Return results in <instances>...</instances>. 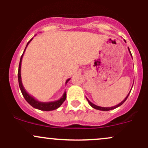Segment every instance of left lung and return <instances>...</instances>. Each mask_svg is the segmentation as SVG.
Returning <instances> with one entry per match:
<instances>
[{
	"instance_id": "8db88e82",
	"label": "left lung",
	"mask_w": 148,
	"mask_h": 148,
	"mask_svg": "<svg viewBox=\"0 0 148 148\" xmlns=\"http://www.w3.org/2000/svg\"><path fill=\"white\" fill-rule=\"evenodd\" d=\"M125 42H126V41H125ZM128 49H129V51H130V54H131V52H130V49L129 48H128ZM131 56H132V54H131ZM131 92V91H130ZM130 93L128 94L127 95V96L126 97V98H125V99H124L123 101H122V102H120V104H117V105H116V106H114V107H99V106H97V105H95V104H94L93 103H92L90 102V101L89 100V99H87V101H88V102H89V104H90L91 106H92V107H93V108H95V109H96V110H102V111H109V110H114V109H115V108H117V107H120V105H122V104H123L124 102H125V101H126V99H127V97H128V96H129V95H130Z\"/></svg>"
}]
</instances>
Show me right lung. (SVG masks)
I'll return each mask as SVG.
<instances>
[{"label":"right lung","mask_w":148,"mask_h":148,"mask_svg":"<svg viewBox=\"0 0 148 148\" xmlns=\"http://www.w3.org/2000/svg\"><path fill=\"white\" fill-rule=\"evenodd\" d=\"M32 38H31V39L28 42L27 45L26 46V47H27L28 44L30 43V41L32 40ZM26 49H25V50H26ZM25 50L24 51H23V53L25 52ZM23 54H22V56H21L20 62H19L18 71V79L19 87H20V89L21 91V93L22 95H23V97L25 98L26 102H27L30 105H31L33 107H34V108L36 109H38V110H43V111H51V110H56V109H57L58 107H60V106L63 104V102L65 101L66 98V92H64V94L63 95L62 97L59 100L55 101V102H38V101H37L36 99H34L33 97H31V95H28L27 92H26V90L24 89V88H23V84H22V82H21V60H22V58H23ZM69 79H69L66 83L68 82Z\"/></svg>","instance_id":"add662e5"}]
</instances>
